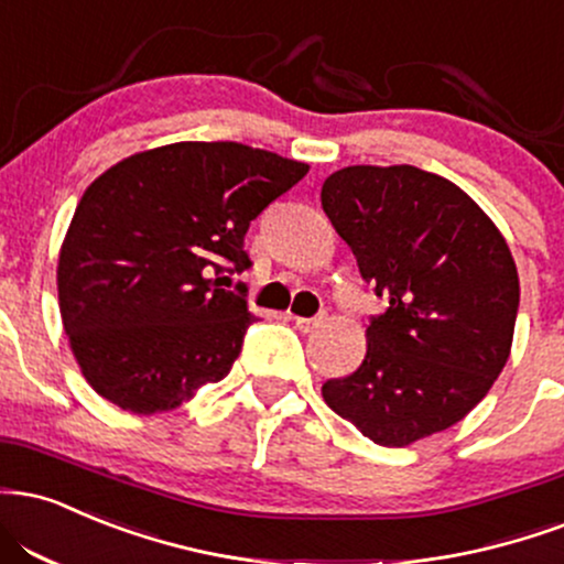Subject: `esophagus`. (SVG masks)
Returning a JSON list of instances; mask_svg holds the SVG:
<instances>
[{
	"label": "esophagus",
	"instance_id": "obj_1",
	"mask_svg": "<svg viewBox=\"0 0 564 564\" xmlns=\"http://www.w3.org/2000/svg\"><path fill=\"white\" fill-rule=\"evenodd\" d=\"M323 321H325V315H323V312H321V315H315V317H294L296 328H300L302 334H310V330L321 328Z\"/></svg>",
	"mask_w": 564,
	"mask_h": 564
}]
</instances>
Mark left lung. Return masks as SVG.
I'll use <instances>...</instances> for the list:
<instances>
[{"label": "left lung", "mask_w": 564, "mask_h": 564, "mask_svg": "<svg viewBox=\"0 0 564 564\" xmlns=\"http://www.w3.org/2000/svg\"><path fill=\"white\" fill-rule=\"evenodd\" d=\"M321 202L389 300L362 365L325 381L323 399L381 446L459 423L510 357L520 281L505 236L463 188L412 165L344 167Z\"/></svg>", "instance_id": "obj_1"}]
</instances>
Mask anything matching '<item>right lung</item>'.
<instances>
[{
	"mask_svg": "<svg viewBox=\"0 0 564 564\" xmlns=\"http://www.w3.org/2000/svg\"><path fill=\"white\" fill-rule=\"evenodd\" d=\"M310 165L236 141H178L101 173L59 249L65 334L99 397L133 415L175 410L228 376L254 317L249 223Z\"/></svg>",
	"mask_w": 564,
	"mask_h": 564,
	"instance_id": "obj_1",
	"label": "right lung"
}]
</instances>
